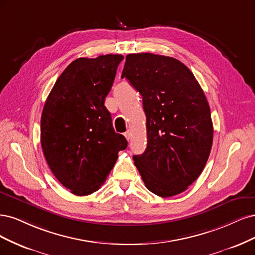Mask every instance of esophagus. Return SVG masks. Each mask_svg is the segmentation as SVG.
<instances>
[{
    "label": "esophagus",
    "mask_w": 255,
    "mask_h": 255,
    "mask_svg": "<svg viewBox=\"0 0 255 255\" xmlns=\"http://www.w3.org/2000/svg\"><path fill=\"white\" fill-rule=\"evenodd\" d=\"M124 135H125V137L127 138V141H129V139L131 138V131H130V130H127L126 132L124 133Z\"/></svg>",
    "instance_id": "esophagus-1"
}]
</instances>
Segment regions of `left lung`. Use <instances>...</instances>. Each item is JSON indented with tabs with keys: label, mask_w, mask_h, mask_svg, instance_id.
I'll list each match as a JSON object with an SVG mask.
<instances>
[{
	"label": "left lung",
	"mask_w": 255,
	"mask_h": 255,
	"mask_svg": "<svg viewBox=\"0 0 255 255\" xmlns=\"http://www.w3.org/2000/svg\"><path fill=\"white\" fill-rule=\"evenodd\" d=\"M143 97L147 147L133 155L148 190L163 198L200 176L213 143L210 106L185 64L172 57L129 54L122 73Z\"/></svg>",
	"instance_id": "left-lung-1"
}]
</instances>
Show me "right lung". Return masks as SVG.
I'll use <instances>...</instances> for the list:
<instances>
[{"instance_id": "right-lung-1", "label": "right lung", "mask_w": 255, "mask_h": 255, "mask_svg": "<svg viewBox=\"0 0 255 255\" xmlns=\"http://www.w3.org/2000/svg\"><path fill=\"white\" fill-rule=\"evenodd\" d=\"M122 55L71 62L56 80L41 116V146L54 176L77 196L100 190L127 147L116 133L105 98Z\"/></svg>"}]
</instances>
